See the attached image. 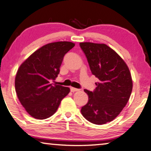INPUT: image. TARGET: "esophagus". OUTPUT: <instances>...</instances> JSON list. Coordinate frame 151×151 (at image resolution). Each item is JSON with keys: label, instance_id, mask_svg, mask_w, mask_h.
Returning a JSON list of instances; mask_svg holds the SVG:
<instances>
[{"label": "esophagus", "instance_id": "obj_1", "mask_svg": "<svg viewBox=\"0 0 151 151\" xmlns=\"http://www.w3.org/2000/svg\"><path fill=\"white\" fill-rule=\"evenodd\" d=\"M80 89H78V88H74V87H70V91L71 92H75V91H78Z\"/></svg>", "mask_w": 151, "mask_h": 151}]
</instances>
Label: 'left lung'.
<instances>
[{
    "instance_id": "1",
    "label": "left lung",
    "mask_w": 151,
    "mask_h": 151,
    "mask_svg": "<svg viewBox=\"0 0 151 151\" xmlns=\"http://www.w3.org/2000/svg\"><path fill=\"white\" fill-rule=\"evenodd\" d=\"M91 71L99 79L93 91L85 89L88 96L81 114L97 125L111 122L118 116L130 99L132 90L130 72L125 62L104 44L80 43Z\"/></svg>"
}]
</instances>
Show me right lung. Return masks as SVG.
Masks as SVG:
<instances>
[{
  "label": "right lung",
  "instance_id": "right-lung-1",
  "mask_svg": "<svg viewBox=\"0 0 151 151\" xmlns=\"http://www.w3.org/2000/svg\"><path fill=\"white\" fill-rule=\"evenodd\" d=\"M75 46L70 42L50 43L25 60L15 76V91L21 105L33 118L44 119L57 111L70 88L51 84L60 73L67 52Z\"/></svg>",
  "mask_w": 151,
  "mask_h": 151
}]
</instances>
